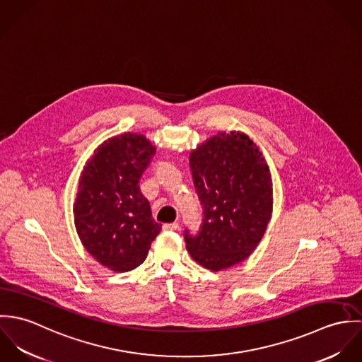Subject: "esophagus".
Segmentation results:
<instances>
[{"label":"esophagus","mask_w":362,"mask_h":362,"mask_svg":"<svg viewBox=\"0 0 362 362\" xmlns=\"http://www.w3.org/2000/svg\"><path fill=\"white\" fill-rule=\"evenodd\" d=\"M180 228V224L178 223H168V224H164L163 226V230L164 231H177Z\"/></svg>","instance_id":"obj_1"}]
</instances>
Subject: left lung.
<instances>
[{
    "instance_id": "obj_1",
    "label": "left lung",
    "mask_w": 362,
    "mask_h": 362,
    "mask_svg": "<svg viewBox=\"0 0 362 362\" xmlns=\"http://www.w3.org/2000/svg\"><path fill=\"white\" fill-rule=\"evenodd\" d=\"M189 165L204 218L197 234L184 230L187 250L206 269H227L248 258L264 234L273 207L269 167L241 132L209 138Z\"/></svg>"
}]
</instances>
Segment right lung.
I'll use <instances>...</instances> for the list:
<instances>
[{
    "mask_svg": "<svg viewBox=\"0 0 362 362\" xmlns=\"http://www.w3.org/2000/svg\"><path fill=\"white\" fill-rule=\"evenodd\" d=\"M155 153L144 135L128 132L102 144L83 168L75 227L86 251L110 270L138 267L161 230L139 188Z\"/></svg>",
    "mask_w": 362,
    "mask_h": 362,
    "instance_id": "1",
    "label": "right lung"
}]
</instances>
